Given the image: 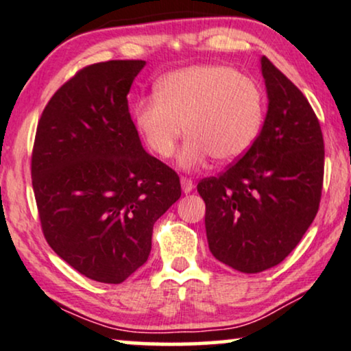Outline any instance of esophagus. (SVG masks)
Masks as SVG:
<instances>
[{
	"mask_svg": "<svg viewBox=\"0 0 351 351\" xmlns=\"http://www.w3.org/2000/svg\"><path fill=\"white\" fill-rule=\"evenodd\" d=\"M180 185H182V190H184V193H190L193 190V180L189 179V177H182L180 179Z\"/></svg>",
	"mask_w": 351,
	"mask_h": 351,
	"instance_id": "obj_1",
	"label": "esophagus"
}]
</instances>
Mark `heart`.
Wrapping results in <instances>:
<instances>
[{
    "label": "heart",
    "instance_id": "b5f03b06",
    "mask_svg": "<svg viewBox=\"0 0 351 351\" xmlns=\"http://www.w3.org/2000/svg\"><path fill=\"white\" fill-rule=\"evenodd\" d=\"M156 97L142 98L134 108L136 130L149 152L167 159L182 132V169L203 166L209 158L232 162L253 147L265 122V98L248 77L229 66H190L162 77Z\"/></svg>",
    "mask_w": 351,
    "mask_h": 351
}]
</instances>
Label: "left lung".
<instances>
[{"mask_svg":"<svg viewBox=\"0 0 351 351\" xmlns=\"http://www.w3.org/2000/svg\"><path fill=\"white\" fill-rule=\"evenodd\" d=\"M267 114L256 142L229 169L199 180L213 256L245 274L274 267L319 209L324 140L304 95L266 56Z\"/></svg>","mask_w":351,"mask_h":351,"instance_id":"left-lung-1","label":"left lung"}]
</instances>
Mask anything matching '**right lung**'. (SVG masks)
<instances>
[{
    "instance_id": "right-lung-1",
    "label": "right lung",
    "mask_w": 351,
    "mask_h": 351,
    "mask_svg": "<svg viewBox=\"0 0 351 351\" xmlns=\"http://www.w3.org/2000/svg\"><path fill=\"white\" fill-rule=\"evenodd\" d=\"M140 59L86 66L53 95L35 134L32 185L49 247L88 279L121 284L147 263L153 226L180 198L127 103Z\"/></svg>"
}]
</instances>
